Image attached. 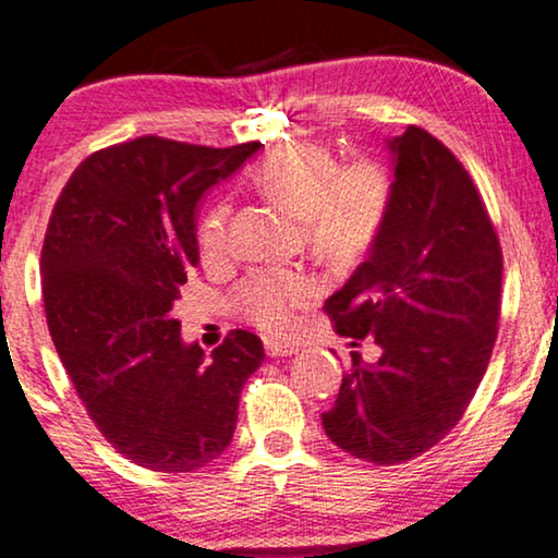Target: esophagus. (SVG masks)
Segmentation results:
<instances>
[{
  "instance_id": "esophagus-1",
  "label": "esophagus",
  "mask_w": 558,
  "mask_h": 558,
  "mask_svg": "<svg viewBox=\"0 0 558 558\" xmlns=\"http://www.w3.org/2000/svg\"><path fill=\"white\" fill-rule=\"evenodd\" d=\"M300 348L287 345V342H277V340H266V355L269 357H284V355H296Z\"/></svg>"
}]
</instances>
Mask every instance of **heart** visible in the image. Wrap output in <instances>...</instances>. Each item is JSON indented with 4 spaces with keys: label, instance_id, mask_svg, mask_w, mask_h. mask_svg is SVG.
Wrapping results in <instances>:
<instances>
[{
    "label": "heart",
    "instance_id": "b5f03b06",
    "mask_svg": "<svg viewBox=\"0 0 558 558\" xmlns=\"http://www.w3.org/2000/svg\"><path fill=\"white\" fill-rule=\"evenodd\" d=\"M262 193L302 220L310 246L332 258H353L376 241L391 208V178L378 162L357 159L338 167L332 151L312 142H289L258 167ZM231 205L213 203L197 228L208 256L228 243ZM319 292L317 281L302 271H258L241 287V307L264 332L284 335L296 312Z\"/></svg>",
    "mask_w": 558,
    "mask_h": 558
}]
</instances>
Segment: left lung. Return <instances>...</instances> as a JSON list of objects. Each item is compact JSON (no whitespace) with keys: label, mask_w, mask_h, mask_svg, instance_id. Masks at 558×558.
<instances>
[{"label":"left lung","mask_w":558,"mask_h":558,"mask_svg":"<svg viewBox=\"0 0 558 558\" xmlns=\"http://www.w3.org/2000/svg\"><path fill=\"white\" fill-rule=\"evenodd\" d=\"M386 147L384 228L325 302L335 330L380 348L376 363L353 353L325 434L376 464L418 457L460 422L490 363L502 281L500 241L460 159L418 126Z\"/></svg>","instance_id":"obj_1"}]
</instances>
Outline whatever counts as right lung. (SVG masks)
Returning a JSON list of instances; mask_svg holds the SVG:
<instances>
[{
	"instance_id": "add662e5",
	"label": "right lung",
	"mask_w": 558,
	"mask_h": 558,
	"mask_svg": "<svg viewBox=\"0 0 558 558\" xmlns=\"http://www.w3.org/2000/svg\"><path fill=\"white\" fill-rule=\"evenodd\" d=\"M258 149L140 136L83 159L52 208L40 256L52 342L98 432L140 468L193 472L223 454L264 361L254 332H228L208 357L172 317L201 262L197 205Z\"/></svg>"
}]
</instances>
